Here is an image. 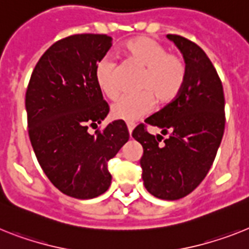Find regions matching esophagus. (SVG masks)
<instances>
[{
  "mask_svg": "<svg viewBox=\"0 0 249 249\" xmlns=\"http://www.w3.org/2000/svg\"><path fill=\"white\" fill-rule=\"evenodd\" d=\"M126 126H128L129 134L131 135V133H133V129H134V123H128V124H126Z\"/></svg>",
  "mask_w": 249,
  "mask_h": 249,
  "instance_id": "esophagus-1",
  "label": "esophagus"
}]
</instances>
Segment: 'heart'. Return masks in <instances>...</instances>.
<instances>
[{"label": "heart", "mask_w": 249, "mask_h": 249, "mask_svg": "<svg viewBox=\"0 0 249 249\" xmlns=\"http://www.w3.org/2000/svg\"><path fill=\"white\" fill-rule=\"evenodd\" d=\"M123 50L128 64L143 70L138 83V89L142 92L115 102L111 107L112 118L135 121L152 111L154 100L160 105H167L176 99L186 79L182 58L168 53L163 44L150 37L131 39ZM95 79L107 99L116 100L120 96L118 67L110 57H104L96 64Z\"/></svg>", "instance_id": "1"}]
</instances>
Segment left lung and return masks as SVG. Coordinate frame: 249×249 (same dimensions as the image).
Here are the masks:
<instances>
[{
    "mask_svg": "<svg viewBox=\"0 0 249 249\" xmlns=\"http://www.w3.org/2000/svg\"><path fill=\"white\" fill-rule=\"evenodd\" d=\"M167 37L183 55L185 85L176 99L145 119V124L169 137L149 135L145 124L138 125L131 135L143 147L142 178L148 192L158 199L178 200L201 183L214 162L224 134L225 100L205 52L179 35Z\"/></svg>",
    "mask_w": 249,
    "mask_h": 249,
    "instance_id": "obj_1",
    "label": "left lung"
}]
</instances>
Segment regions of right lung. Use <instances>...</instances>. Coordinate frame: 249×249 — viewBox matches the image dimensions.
<instances>
[{"mask_svg": "<svg viewBox=\"0 0 249 249\" xmlns=\"http://www.w3.org/2000/svg\"><path fill=\"white\" fill-rule=\"evenodd\" d=\"M104 34L60 39L31 73L25 106L29 138L50 182L74 199H93L111 183L107 162L129 141L123 120L89 134L107 116L95 68L112 45Z\"/></svg>", "mask_w": 249, "mask_h": 249, "instance_id": "1", "label": "right lung"}]
</instances>
